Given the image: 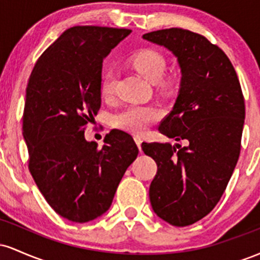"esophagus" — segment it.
I'll use <instances>...</instances> for the list:
<instances>
[{
	"label": "esophagus",
	"instance_id": "esophagus-1",
	"mask_svg": "<svg viewBox=\"0 0 260 260\" xmlns=\"http://www.w3.org/2000/svg\"><path fill=\"white\" fill-rule=\"evenodd\" d=\"M134 142H136L137 147H138V148H139V150H140V145H142V142H143L142 137H139V136H134Z\"/></svg>",
	"mask_w": 260,
	"mask_h": 260
}]
</instances>
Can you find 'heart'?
I'll return each mask as SVG.
<instances>
[{"label":"heart","instance_id":"b5f03b06","mask_svg":"<svg viewBox=\"0 0 260 260\" xmlns=\"http://www.w3.org/2000/svg\"><path fill=\"white\" fill-rule=\"evenodd\" d=\"M131 64L148 82L159 83L160 88L168 89L170 82L164 79L166 70L165 57L154 49H142L137 51L129 59ZM116 74L107 72L101 82V94L104 98H111L116 89ZM161 117V112L156 107L149 105H131L121 110L112 117V124L116 128L131 133L144 132L151 123Z\"/></svg>","mask_w":260,"mask_h":260}]
</instances>
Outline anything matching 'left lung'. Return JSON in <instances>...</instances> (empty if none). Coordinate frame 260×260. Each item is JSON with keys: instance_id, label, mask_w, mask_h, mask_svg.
<instances>
[{"instance_id": "8db88e82", "label": "left lung", "mask_w": 260, "mask_h": 260, "mask_svg": "<svg viewBox=\"0 0 260 260\" xmlns=\"http://www.w3.org/2000/svg\"><path fill=\"white\" fill-rule=\"evenodd\" d=\"M143 39L177 58L181 84L172 111L159 132L186 147L143 143L157 165L149 188L160 219L178 228L207 216L225 192L241 150L244 99L225 52L201 34L181 28L148 32Z\"/></svg>"}]
</instances>
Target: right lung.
I'll return each instance as SVG.
<instances>
[{
  "label": "right lung",
  "instance_id": "obj_1",
  "mask_svg": "<svg viewBox=\"0 0 260 260\" xmlns=\"http://www.w3.org/2000/svg\"><path fill=\"white\" fill-rule=\"evenodd\" d=\"M129 29L78 25L45 50L26 85L23 137L29 171L58 215L88 222L109 210L136 160L132 137L111 131L103 147L86 142L85 126L101 106L104 58Z\"/></svg>",
  "mask_w": 260,
  "mask_h": 260
}]
</instances>
